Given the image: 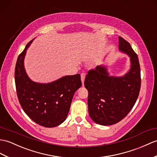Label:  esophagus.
I'll list each match as a JSON object with an SVG mask.
<instances>
[{
    "label": "esophagus",
    "instance_id": "1",
    "mask_svg": "<svg viewBox=\"0 0 157 157\" xmlns=\"http://www.w3.org/2000/svg\"><path fill=\"white\" fill-rule=\"evenodd\" d=\"M85 77H86V74H84V73H82V74H81V79H82V82L83 86V82H84Z\"/></svg>",
    "mask_w": 157,
    "mask_h": 157
}]
</instances>
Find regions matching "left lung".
I'll return each mask as SVG.
<instances>
[{
	"label": "left lung",
	"mask_w": 157,
	"mask_h": 157,
	"mask_svg": "<svg viewBox=\"0 0 157 157\" xmlns=\"http://www.w3.org/2000/svg\"><path fill=\"white\" fill-rule=\"evenodd\" d=\"M119 49L130 57V71L123 77L110 76L106 69L97 66L87 72L85 87L88 91L89 114L94 122L108 126L128 115L139 95L141 78L137 54L130 43L119 37Z\"/></svg>",
	"instance_id": "obj_1"
}]
</instances>
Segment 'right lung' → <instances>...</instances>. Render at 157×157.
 Wrapping results in <instances>:
<instances>
[{"mask_svg":"<svg viewBox=\"0 0 157 157\" xmlns=\"http://www.w3.org/2000/svg\"><path fill=\"white\" fill-rule=\"evenodd\" d=\"M32 41L17 58L14 71L17 97L29 118L39 125L52 128L66 119L74 93L82 86L81 78L76 74L49 83L31 81L25 70L24 57Z\"/></svg>","mask_w":157,"mask_h":157,"instance_id":"right-lung-1","label":"right lung"}]
</instances>
